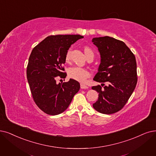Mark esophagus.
<instances>
[{
	"instance_id": "obj_1",
	"label": "esophagus",
	"mask_w": 156,
	"mask_h": 156,
	"mask_svg": "<svg viewBox=\"0 0 156 156\" xmlns=\"http://www.w3.org/2000/svg\"><path fill=\"white\" fill-rule=\"evenodd\" d=\"M80 88L81 89H88V86H86L85 84H80Z\"/></svg>"
}]
</instances>
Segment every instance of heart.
<instances>
[{"instance_id":"heart-1","label":"heart","mask_w":156,"mask_h":156,"mask_svg":"<svg viewBox=\"0 0 156 156\" xmlns=\"http://www.w3.org/2000/svg\"><path fill=\"white\" fill-rule=\"evenodd\" d=\"M84 53L86 55V57L89 56L90 55H93V52L92 50L88 47H85L84 49ZM71 54V48H69L67 51L66 54V60H68L70 59ZM68 76L70 78L77 80L79 82H84L86 79L89 77L90 76V72L86 69V68H81L79 66H72L68 70Z\"/></svg>"}]
</instances>
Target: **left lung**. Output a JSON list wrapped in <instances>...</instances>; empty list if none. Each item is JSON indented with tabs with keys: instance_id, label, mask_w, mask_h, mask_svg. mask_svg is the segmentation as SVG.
Returning <instances> with one entry per match:
<instances>
[{
	"instance_id": "left-lung-1",
	"label": "left lung",
	"mask_w": 156,
	"mask_h": 156,
	"mask_svg": "<svg viewBox=\"0 0 156 156\" xmlns=\"http://www.w3.org/2000/svg\"><path fill=\"white\" fill-rule=\"evenodd\" d=\"M91 41L101 55V63L93 80L104 86H92L98 93L93 107L102 114H113L125 105L136 88V58L125 43L112 37L93 38Z\"/></svg>"
}]
</instances>
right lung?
<instances>
[{
	"label": "right lung",
	"mask_w": 156,
	"mask_h": 156,
	"mask_svg": "<svg viewBox=\"0 0 156 156\" xmlns=\"http://www.w3.org/2000/svg\"><path fill=\"white\" fill-rule=\"evenodd\" d=\"M84 37L80 35L49 36L31 52L27 78L36 104L44 113L57 115L64 112L80 89L77 80L56 83L57 77L65 78L66 54L71 45Z\"/></svg>",
	"instance_id": "obj_1"
}]
</instances>
